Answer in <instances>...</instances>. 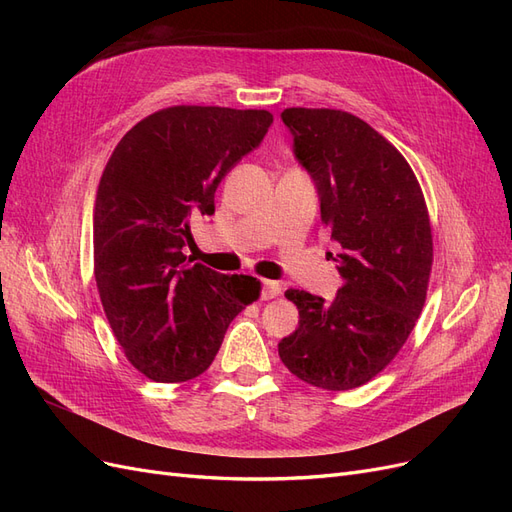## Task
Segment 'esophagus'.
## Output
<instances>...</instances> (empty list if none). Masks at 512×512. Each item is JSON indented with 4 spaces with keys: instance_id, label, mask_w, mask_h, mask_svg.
Masks as SVG:
<instances>
[{
    "instance_id": "obj_1",
    "label": "esophagus",
    "mask_w": 512,
    "mask_h": 512,
    "mask_svg": "<svg viewBox=\"0 0 512 512\" xmlns=\"http://www.w3.org/2000/svg\"><path fill=\"white\" fill-rule=\"evenodd\" d=\"M282 294V286L277 284V282H262V288H260V299L262 301H269V299H275V297H280Z\"/></svg>"
}]
</instances>
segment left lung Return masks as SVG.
Returning <instances> with one entry per match:
<instances>
[{"mask_svg":"<svg viewBox=\"0 0 512 512\" xmlns=\"http://www.w3.org/2000/svg\"><path fill=\"white\" fill-rule=\"evenodd\" d=\"M282 121L342 250L333 260L344 284L333 301L288 290L299 327L277 350L307 384L356 389L395 359L421 316L433 256L425 198L404 156L363 119L286 108Z\"/></svg>","mask_w":512,"mask_h":512,"instance_id":"1","label":"left lung"}]
</instances>
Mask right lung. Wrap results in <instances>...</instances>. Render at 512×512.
<instances>
[{
  "label": "right lung",
  "instance_id": "1",
  "mask_svg": "<svg viewBox=\"0 0 512 512\" xmlns=\"http://www.w3.org/2000/svg\"><path fill=\"white\" fill-rule=\"evenodd\" d=\"M273 123L269 111L170 106L138 121L108 160L94 211V273L128 361L153 382H188L213 363L228 324L258 299L250 275L190 265L196 213Z\"/></svg>",
  "mask_w": 512,
  "mask_h": 512
}]
</instances>
